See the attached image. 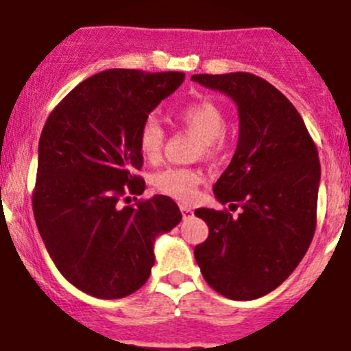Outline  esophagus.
I'll return each instance as SVG.
<instances>
[{
  "label": "esophagus",
  "mask_w": 351,
  "mask_h": 351,
  "mask_svg": "<svg viewBox=\"0 0 351 351\" xmlns=\"http://www.w3.org/2000/svg\"><path fill=\"white\" fill-rule=\"evenodd\" d=\"M180 210H182L183 217H189V216H192V214H193V210L190 209L189 206H183V204H182V206H180Z\"/></svg>",
  "instance_id": "1"
}]
</instances>
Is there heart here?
<instances>
[{
    "label": "heart",
    "mask_w": 351,
    "mask_h": 351,
    "mask_svg": "<svg viewBox=\"0 0 351 351\" xmlns=\"http://www.w3.org/2000/svg\"><path fill=\"white\" fill-rule=\"evenodd\" d=\"M178 120L189 130L202 138L204 149L213 152L226 130V117L213 101H195L178 111ZM165 128L156 117H147L141 125L137 137L138 152L147 161H158L165 145ZM152 186L165 195L182 202H192L197 195V186L202 182V173L192 168L169 166L152 175Z\"/></svg>",
    "instance_id": "b5f03b06"
}]
</instances>
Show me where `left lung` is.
<instances>
[{
    "label": "left lung",
    "mask_w": 351,
    "mask_h": 351,
    "mask_svg": "<svg viewBox=\"0 0 351 351\" xmlns=\"http://www.w3.org/2000/svg\"><path fill=\"white\" fill-rule=\"evenodd\" d=\"M238 106L240 135L214 195L226 209L200 207L209 237L193 254L204 280L231 300H255L300 264L315 233L321 162L300 113L257 75H192Z\"/></svg>",
    "instance_id": "1"
}]
</instances>
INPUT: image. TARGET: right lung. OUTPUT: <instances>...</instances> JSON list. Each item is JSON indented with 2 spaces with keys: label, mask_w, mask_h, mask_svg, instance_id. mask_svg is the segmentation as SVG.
<instances>
[{
  "label": "right lung",
  "mask_w": 351,
  "mask_h": 351,
  "mask_svg": "<svg viewBox=\"0 0 351 351\" xmlns=\"http://www.w3.org/2000/svg\"><path fill=\"white\" fill-rule=\"evenodd\" d=\"M185 80L182 71H101L51 111L39 138L32 209L54 266L104 300L137 291L154 266V241L182 221L173 199L142 195L141 125Z\"/></svg>",
  "instance_id": "add662e5"
}]
</instances>
